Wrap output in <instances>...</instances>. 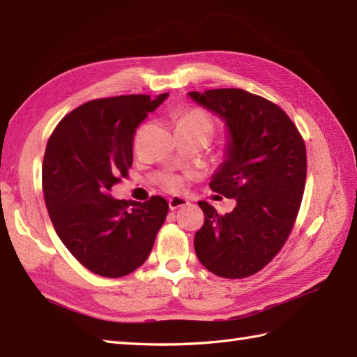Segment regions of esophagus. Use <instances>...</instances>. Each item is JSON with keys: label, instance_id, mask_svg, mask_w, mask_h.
<instances>
[{"label": "esophagus", "instance_id": "1", "mask_svg": "<svg viewBox=\"0 0 357 357\" xmlns=\"http://www.w3.org/2000/svg\"><path fill=\"white\" fill-rule=\"evenodd\" d=\"M188 201L185 198H183V196H173V198L169 199V207L170 210H176L179 207H184L187 206Z\"/></svg>", "mask_w": 357, "mask_h": 357}]
</instances>
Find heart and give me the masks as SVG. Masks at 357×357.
Returning a JSON list of instances; mask_svg holds the SVG:
<instances>
[{
  "label": "heart",
  "mask_w": 357,
  "mask_h": 357,
  "mask_svg": "<svg viewBox=\"0 0 357 357\" xmlns=\"http://www.w3.org/2000/svg\"><path fill=\"white\" fill-rule=\"evenodd\" d=\"M179 123H196V124H201V126L208 127L210 130H211V128H213V123H211V118L207 115L206 112L198 110V109L184 113V115L179 118L178 124ZM164 185H165V188H169V190H178V188L181 187V181L178 178H173V176L172 178H167Z\"/></svg>",
  "instance_id": "heart-1"
}]
</instances>
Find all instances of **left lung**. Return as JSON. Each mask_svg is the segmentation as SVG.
<instances>
[{"label": "left lung", "instance_id": "1", "mask_svg": "<svg viewBox=\"0 0 357 357\" xmlns=\"http://www.w3.org/2000/svg\"><path fill=\"white\" fill-rule=\"evenodd\" d=\"M222 121L224 159L210 181L213 192L236 201L225 215L199 201L204 225L195 252L215 275L241 279L264 268L290 234L307 176L305 144L287 113L242 89L188 92Z\"/></svg>", "mask_w": 357, "mask_h": 357}]
</instances>
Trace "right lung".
<instances>
[{
  "label": "right lung",
  "instance_id": "add662e5",
  "mask_svg": "<svg viewBox=\"0 0 357 357\" xmlns=\"http://www.w3.org/2000/svg\"><path fill=\"white\" fill-rule=\"evenodd\" d=\"M169 93L93 100L70 112L45 147L43 192L66 248L95 275L121 278L147 261L169 213L162 196L119 201L112 187L133 162V135Z\"/></svg>",
  "mask_w": 357,
  "mask_h": 357
}]
</instances>
